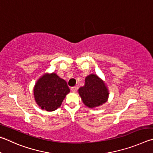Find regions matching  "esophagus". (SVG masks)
I'll list each match as a JSON object with an SVG mask.
<instances>
[{
	"label": "esophagus",
	"instance_id": "1",
	"mask_svg": "<svg viewBox=\"0 0 153 153\" xmlns=\"http://www.w3.org/2000/svg\"><path fill=\"white\" fill-rule=\"evenodd\" d=\"M71 91H72V92L74 93V92L76 91V89H76V87H71Z\"/></svg>",
	"mask_w": 153,
	"mask_h": 153
}]
</instances>
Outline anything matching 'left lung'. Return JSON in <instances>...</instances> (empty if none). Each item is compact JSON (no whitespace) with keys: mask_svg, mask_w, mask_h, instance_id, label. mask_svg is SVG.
Here are the masks:
<instances>
[{"mask_svg":"<svg viewBox=\"0 0 153 153\" xmlns=\"http://www.w3.org/2000/svg\"><path fill=\"white\" fill-rule=\"evenodd\" d=\"M82 102L89 108H95L105 103L109 97V90L102 79L97 74L86 76L83 87L79 89Z\"/></svg>","mask_w":153,"mask_h":153,"instance_id":"1","label":"left lung"}]
</instances>
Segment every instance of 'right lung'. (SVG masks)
I'll return each mask as SVG.
<instances>
[{"label": "right lung", "mask_w": 153, "mask_h": 153, "mask_svg": "<svg viewBox=\"0 0 153 153\" xmlns=\"http://www.w3.org/2000/svg\"><path fill=\"white\" fill-rule=\"evenodd\" d=\"M70 89L65 80L55 72L45 73L37 79L33 87L36 103L42 109L53 111L60 107Z\"/></svg>", "instance_id": "add662e5"}]
</instances>
